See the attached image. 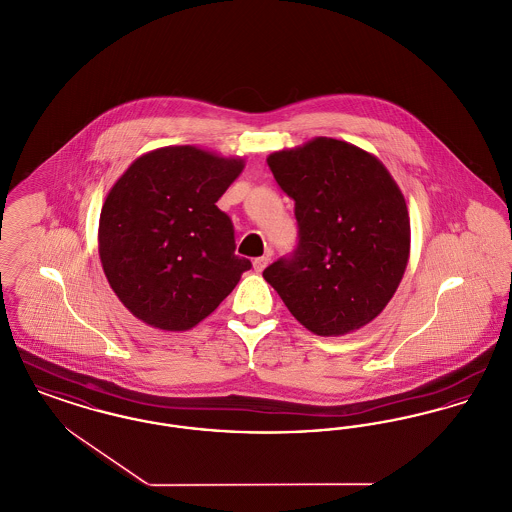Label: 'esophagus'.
Wrapping results in <instances>:
<instances>
[{
    "label": "esophagus",
    "mask_w": 512,
    "mask_h": 512,
    "mask_svg": "<svg viewBox=\"0 0 512 512\" xmlns=\"http://www.w3.org/2000/svg\"><path fill=\"white\" fill-rule=\"evenodd\" d=\"M268 263H270V255H263V257H257L255 261H253V268L257 270V272H263L265 268H267Z\"/></svg>",
    "instance_id": "esophagus-1"
}]
</instances>
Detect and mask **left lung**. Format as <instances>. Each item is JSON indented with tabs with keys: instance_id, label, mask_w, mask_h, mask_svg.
Wrapping results in <instances>:
<instances>
[{
	"instance_id": "obj_1",
	"label": "left lung",
	"mask_w": 512,
	"mask_h": 512,
	"mask_svg": "<svg viewBox=\"0 0 512 512\" xmlns=\"http://www.w3.org/2000/svg\"><path fill=\"white\" fill-rule=\"evenodd\" d=\"M268 167L295 201L299 244L263 278L317 336H345L378 317L411 253L407 201L384 163L361 147L318 136L274 151Z\"/></svg>"
}]
</instances>
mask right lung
<instances>
[{
    "instance_id": "right-lung-1",
    "label": "right lung",
    "mask_w": 512,
    "mask_h": 512,
    "mask_svg": "<svg viewBox=\"0 0 512 512\" xmlns=\"http://www.w3.org/2000/svg\"><path fill=\"white\" fill-rule=\"evenodd\" d=\"M242 157L197 146L140 155L99 215L101 267L122 305L147 326L184 332L209 317L251 263L215 205L242 174Z\"/></svg>"
}]
</instances>
